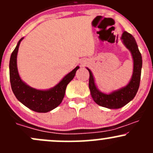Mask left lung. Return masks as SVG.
I'll return each instance as SVG.
<instances>
[{
	"label": "left lung",
	"instance_id": "1",
	"mask_svg": "<svg viewBox=\"0 0 153 153\" xmlns=\"http://www.w3.org/2000/svg\"><path fill=\"white\" fill-rule=\"evenodd\" d=\"M122 39L126 48L131 52L133 59V76L130 83L125 87L109 94L101 92L96 87L91 72L87 68L89 72V87L91 97L97 105L110 109L120 108L128 104L136 96L140 85L142 58L137 43L134 37L127 31L123 33Z\"/></svg>",
	"mask_w": 153,
	"mask_h": 153
}]
</instances>
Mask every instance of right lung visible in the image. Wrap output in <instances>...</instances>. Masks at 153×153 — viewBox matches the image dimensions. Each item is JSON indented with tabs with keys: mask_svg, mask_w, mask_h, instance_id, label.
Returning a JSON list of instances; mask_svg holds the SVG:
<instances>
[{
	"mask_svg": "<svg viewBox=\"0 0 153 153\" xmlns=\"http://www.w3.org/2000/svg\"><path fill=\"white\" fill-rule=\"evenodd\" d=\"M22 39H20L13 51L9 62V78L12 91L17 99L30 110L38 113H46L60 105L67 84L73 79L79 67H75L52 89L46 91L33 89L22 81L17 71V55Z\"/></svg>",
	"mask_w": 153,
	"mask_h": 153,
	"instance_id": "1",
	"label": "right lung"
}]
</instances>
